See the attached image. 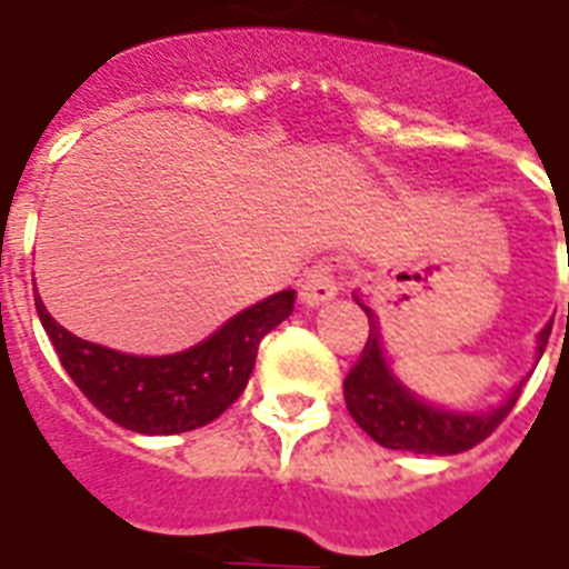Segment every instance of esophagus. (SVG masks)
Here are the masks:
<instances>
[{"label":"esophagus","instance_id":"34e87169","mask_svg":"<svg viewBox=\"0 0 569 569\" xmlns=\"http://www.w3.org/2000/svg\"><path fill=\"white\" fill-rule=\"evenodd\" d=\"M336 293H339V284L333 279V269L327 267V263H318L315 269H309V276L300 284V302L309 306V309L325 306L327 300H333Z\"/></svg>","mask_w":569,"mask_h":569}]
</instances>
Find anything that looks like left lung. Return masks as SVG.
<instances>
[{
	"label": "left lung",
	"instance_id": "1",
	"mask_svg": "<svg viewBox=\"0 0 569 569\" xmlns=\"http://www.w3.org/2000/svg\"><path fill=\"white\" fill-rule=\"evenodd\" d=\"M355 300L370 318V339H367L355 370L346 376L342 391H346V406L351 418L379 446L416 451V455H458V451L472 449L485 437H491V430L512 412L525 381H518L506 400L488 406V409H479V412L449 409V406L430 403L425 397H418L393 372L391 360L381 346V327L376 312L360 300L358 293H355ZM551 321L537 336V360L546 351Z\"/></svg>",
	"mask_w": 569,
	"mask_h": 569
}]
</instances>
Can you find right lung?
<instances>
[{
	"instance_id": "add662e5",
	"label": "right lung",
	"mask_w": 569,
	"mask_h": 569,
	"mask_svg": "<svg viewBox=\"0 0 569 569\" xmlns=\"http://www.w3.org/2000/svg\"><path fill=\"white\" fill-rule=\"evenodd\" d=\"M297 290L248 306L211 336L176 355H127L87 342L51 318L36 293V312L69 379L114 425L172 437L209 425L236 403L254 372L260 339L293 312Z\"/></svg>"
}]
</instances>
